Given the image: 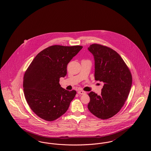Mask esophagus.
Segmentation results:
<instances>
[{
    "label": "esophagus",
    "instance_id": "esophagus-1",
    "mask_svg": "<svg viewBox=\"0 0 151 151\" xmlns=\"http://www.w3.org/2000/svg\"><path fill=\"white\" fill-rule=\"evenodd\" d=\"M78 93L80 94H85L86 93V92L85 91H82V90H79L78 91Z\"/></svg>",
    "mask_w": 151,
    "mask_h": 151
}]
</instances>
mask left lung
Returning <instances> with one entry per match:
<instances>
[{"mask_svg": "<svg viewBox=\"0 0 151 151\" xmlns=\"http://www.w3.org/2000/svg\"><path fill=\"white\" fill-rule=\"evenodd\" d=\"M94 59V78L104 83L100 96L93 92L88 94L89 110L102 119L117 114L127 100L132 86L129 68L115 51L99 44L88 48Z\"/></svg>", "mask_w": 151, "mask_h": 151, "instance_id": "left-lung-1", "label": "left lung"}]
</instances>
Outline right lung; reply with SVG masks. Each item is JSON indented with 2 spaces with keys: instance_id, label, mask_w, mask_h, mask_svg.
I'll use <instances>...</instances> for the list:
<instances>
[{
  "instance_id": "add662e5",
  "label": "right lung",
  "mask_w": 151,
  "mask_h": 151,
  "mask_svg": "<svg viewBox=\"0 0 151 151\" xmlns=\"http://www.w3.org/2000/svg\"><path fill=\"white\" fill-rule=\"evenodd\" d=\"M82 48L81 46H51L36 55L25 72V99L41 118L52 121L68 110L76 92L62 88L59 79L66 75L68 63Z\"/></svg>"
}]
</instances>
